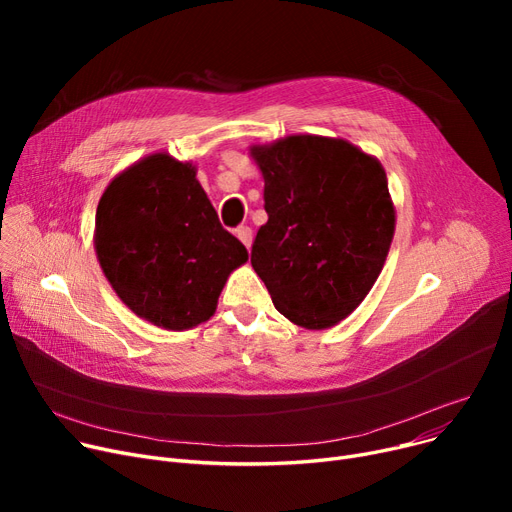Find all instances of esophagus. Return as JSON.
<instances>
[{
	"label": "esophagus",
	"instance_id": "esophagus-1",
	"mask_svg": "<svg viewBox=\"0 0 512 512\" xmlns=\"http://www.w3.org/2000/svg\"><path fill=\"white\" fill-rule=\"evenodd\" d=\"M234 234H236V238L242 242V245H245L247 249L251 247V242H253V232H251V228L249 226H240V228H236L234 230Z\"/></svg>",
	"mask_w": 512,
	"mask_h": 512
}]
</instances>
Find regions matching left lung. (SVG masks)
Wrapping results in <instances>:
<instances>
[{
	"mask_svg": "<svg viewBox=\"0 0 512 512\" xmlns=\"http://www.w3.org/2000/svg\"><path fill=\"white\" fill-rule=\"evenodd\" d=\"M249 151L267 211L253 270L292 324L336 326L367 297L390 251L396 211L386 170L353 143L317 134Z\"/></svg>",
	"mask_w": 512,
	"mask_h": 512,
	"instance_id": "left-lung-1",
	"label": "left lung"
}]
</instances>
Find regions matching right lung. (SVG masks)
<instances>
[{
  "instance_id": "obj_1",
  "label": "right lung",
  "mask_w": 512,
  "mask_h": 512,
  "mask_svg": "<svg viewBox=\"0 0 512 512\" xmlns=\"http://www.w3.org/2000/svg\"><path fill=\"white\" fill-rule=\"evenodd\" d=\"M93 242L120 301L174 332L207 321L228 276L249 259L222 228L197 168L166 151L134 161L107 184Z\"/></svg>"
}]
</instances>
